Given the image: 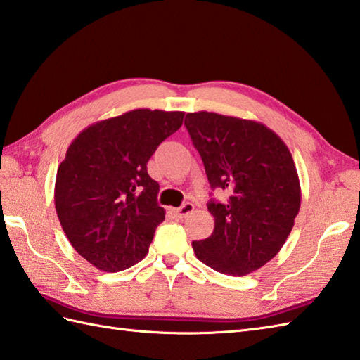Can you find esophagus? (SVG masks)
I'll list each match as a JSON object with an SVG mask.
<instances>
[{
    "mask_svg": "<svg viewBox=\"0 0 360 360\" xmlns=\"http://www.w3.org/2000/svg\"><path fill=\"white\" fill-rule=\"evenodd\" d=\"M194 211V205L193 203H185V205H181L180 207H175L174 210V212H175V215H177L179 219H185V217H188V215Z\"/></svg>",
    "mask_w": 360,
    "mask_h": 360,
    "instance_id": "1",
    "label": "esophagus"
}]
</instances>
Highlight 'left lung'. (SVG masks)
Returning a JSON list of instances; mask_svg holds the SVG:
<instances>
[{
	"mask_svg": "<svg viewBox=\"0 0 360 360\" xmlns=\"http://www.w3.org/2000/svg\"><path fill=\"white\" fill-rule=\"evenodd\" d=\"M185 126L212 189L215 226L193 242L197 259L228 276H246L282 250L300 210V183L290 149L265 124L214 112L186 114Z\"/></svg>",
	"mask_w": 360,
	"mask_h": 360,
	"instance_id": "1",
	"label": "left lung"
}]
</instances>
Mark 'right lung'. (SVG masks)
<instances>
[{"instance_id":"right-lung-1","label":"right lung","mask_w":360,"mask_h":360,"mask_svg":"<svg viewBox=\"0 0 360 360\" xmlns=\"http://www.w3.org/2000/svg\"><path fill=\"white\" fill-rule=\"evenodd\" d=\"M185 112L134 109L86 127L57 171L55 210L74 250L106 273L148 254L165 220L148 162L180 129Z\"/></svg>"}]
</instances>
